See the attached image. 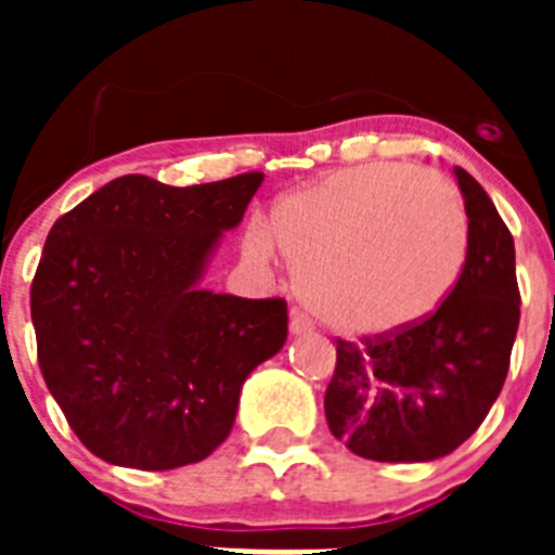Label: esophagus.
<instances>
[{
  "mask_svg": "<svg viewBox=\"0 0 555 555\" xmlns=\"http://www.w3.org/2000/svg\"><path fill=\"white\" fill-rule=\"evenodd\" d=\"M288 331H292V336H311L313 322L308 320L306 313L292 311V320H288Z\"/></svg>",
  "mask_w": 555,
  "mask_h": 555,
  "instance_id": "esophagus-1",
  "label": "esophagus"
}]
</instances>
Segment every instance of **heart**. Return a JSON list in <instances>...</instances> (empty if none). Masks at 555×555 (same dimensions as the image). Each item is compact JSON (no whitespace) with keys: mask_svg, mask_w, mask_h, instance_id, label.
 Wrapping results in <instances>:
<instances>
[{"mask_svg":"<svg viewBox=\"0 0 555 555\" xmlns=\"http://www.w3.org/2000/svg\"><path fill=\"white\" fill-rule=\"evenodd\" d=\"M274 244L300 297L336 331L384 336L428 320L459 283L469 222L453 180L405 164H361L283 194L269 230L244 249L272 261Z\"/></svg>","mask_w":555,"mask_h":555,"instance_id":"1","label":"heart"}]
</instances>
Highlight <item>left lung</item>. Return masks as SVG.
Masks as SVG:
<instances>
[{"label": "left lung", "mask_w": 555, "mask_h": 555, "mask_svg": "<svg viewBox=\"0 0 555 555\" xmlns=\"http://www.w3.org/2000/svg\"><path fill=\"white\" fill-rule=\"evenodd\" d=\"M467 263L434 317L364 345L338 341L325 391L327 428L361 459L416 464L453 453L478 430L508 375L519 325L514 238L461 166Z\"/></svg>", "instance_id": "8db88e82"}]
</instances>
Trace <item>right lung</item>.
<instances>
[{
	"instance_id": "1",
	"label": "right lung",
	"mask_w": 555,
	"mask_h": 555,
	"mask_svg": "<svg viewBox=\"0 0 555 555\" xmlns=\"http://www.w3.org/2000/svg\"><path fill=\"white\" fill-rule=\"evenodd\" d=\"M261 183V171L189 189L125 175L49 230L29 292L38 364L77 439L107 464L208 459L249 372L286 345V302L203 286Z\"/></svg>"
}]
</instances>
